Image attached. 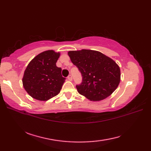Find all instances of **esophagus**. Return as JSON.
<instances>
[{
    "label": "esophagus",
    "instance_id": "esophagus-1",
    "mask_svg": "<svg viewBox=\"0 0 151 151\" xmlns=\"http://www.w3.org/2000/svg\"><path fill=\"white\" fill-rule=\"evenodd\" d=\"M67 79H68L69 81H72V79H73V78H72V76L70 75H69L68 76H67Z\"/></svg>",
    "mask_w": 151,
    "mask_h": 151
}]
</instances>
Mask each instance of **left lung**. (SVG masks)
Wrapping results in <instances>:
<instances>
[{
  "instance_id": "1",
  "label": "left lung",
  "mask_w": 151,
  "mask_h": 151,
  "mask_svg": "<svg viewBox=\"0 0 151 151\" xmlns=\"http://www.w3.org/2000/svg\"><path fill=\"white\" fill-rule=\"evenodd\" d=\"M72 63L81 73L82 82L76 87L89 100L99 101L109 97L119 84L120 68L110 58L99 51H69Z\"/></svg>"
}]
</instances>
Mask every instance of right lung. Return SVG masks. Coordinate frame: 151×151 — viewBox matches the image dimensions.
<instances>
[{
	"mask_svg": "<svg viewBox=\"0 0 151 151\" xmlns=\"http://www.w3.org/2000/svg\"><path fill=\"white\" fill-rule=\"evenodd\" d=\"M60 55L52 50L38 54L28 63L24 70L22 84L32 97L48 101L59 93L65 78L62 69L56 65Z\"/></svg>",
	"mask_w": 151,
	"mask_h": 151,
	"instance_id": "1",
	"label": "right lung"
}]
</instances>
